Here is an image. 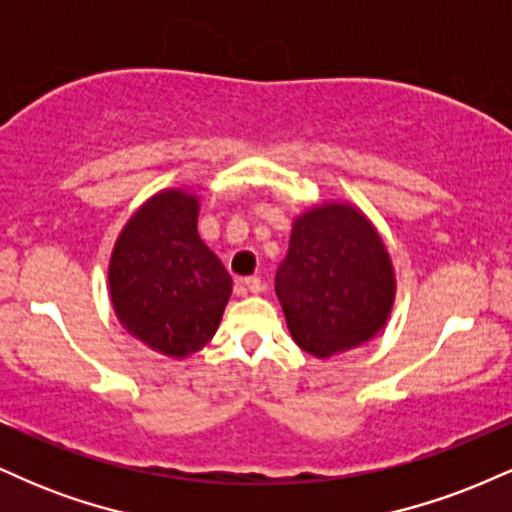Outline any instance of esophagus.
<instances>
[{"label": "esophagus", "instance_id": "34e87169", "mask_svg": "<svg viewBox=\"0 0 512 512\" xmlns=\"http://www.w3.org/2000/svg\"><path fill=\"white\" fill-rule=\"evenodd\" d=\"M243 284H245V289H248L250 293H262V289H264L262 281L257 279V276H248V279H245Z\"/></svg>", "mask_w": 512, "mask_h": 512}]
</instances>
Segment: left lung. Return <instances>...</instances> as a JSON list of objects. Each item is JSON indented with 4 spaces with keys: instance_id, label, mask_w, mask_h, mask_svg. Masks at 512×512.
I'll list each match as a JSON object with an SVG mask.
<instances>
[{
    "instance_id": "8db88e82",
    "label": "left lung",
    "mask_w": 512,
    "mask_h": 512,
    "mask_svg": "<svg viewBox=\"0 0 512 512\" xmlns=\"http://www.w3.org/2000/svg\"><path fill=\"white\" fill-rule=\"evenodd\" d=\"M274 289L293 342L330 358L383 330L397 279L373 221L349 202H322L293 219Z\"/></svg>"
}]
</instances>
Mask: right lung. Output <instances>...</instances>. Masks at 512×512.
I'll list each match as a JSON object with an SVG mask.
<instances>
[{
    "mask_svg": "<svg viewBox=\"0 0 512 512\" xmlns=\"http://www.w3.org/2000/svg\"><path fill=\"white\" fill-rule=\"evenodd\" d=\"M199 195L156 192L129 216L108 264L120 325L170 358H187L214 337L233 279L197 233Z\"/></svg>",
    "mask_w": 512,
    "mask_h": 512,
    "instance_id": "add662e5",
    "label": "right lung"
}]
</instances>
